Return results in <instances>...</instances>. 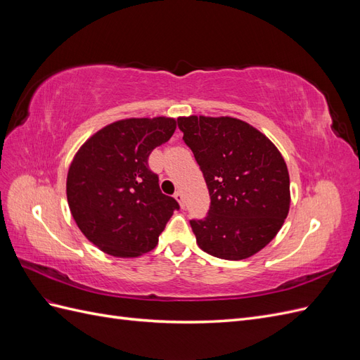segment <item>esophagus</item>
Listing matches in <instances>:
<instances>
[{
  "label": "esophagus",
  "mask_w": 360,
  "mask_h": 360,
  "mask_svg": "<svg viewBox=\"0 0 360 360\" xmlns=\"http://www.w3.org/2000/svg\"><path fill=\"white\" fill-rule=\"evenodd\" d=\"M174 198L177 200V202H179L181 207H184V198H183V193H181L180 191H177L176 193H174Z\"/></svg>",
  "instance_id": "esophagus-1"
}]
</instances>
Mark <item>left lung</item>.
Instances as JSON below:
<instances>
[{
    "instance_id": "left-lung-1",
    "label": "left lung",
    "mask_w": 360,
    "mask_h": 360,
    "mask_svg": "<svg viewBox=\"0 0 360 360\" xmlns=\"http://www.w3.org/2000/svg\"><path fill=\"white\" fill-rule=\"evenodd\" d=\"M210 193V209L191 226L204 252L245 259L274 240L290 210V176L271 141L242 120H177Z\"/></svg>"
}]
</instances>
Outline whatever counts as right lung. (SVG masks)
Segmentation results:
<instances>
[{
    "label": "right lung",
    "mask_w": 360,
    "mask_h": 360,
    "mask_svg": "<svg viewBox=\"0 0 360 360\" xmlns=\"http://www.w3.org/2000/svg\"><path fill=\"white\" fill-rule=\"evenodd\" d=\"M177 127L174 118H126L96 132L75 155L68 202L82 234L103 252L132 258L155 249L180 205L162 193L148 156Z\"/></svg>",
    "instance_id": "add662e5"
}]
</instances>
